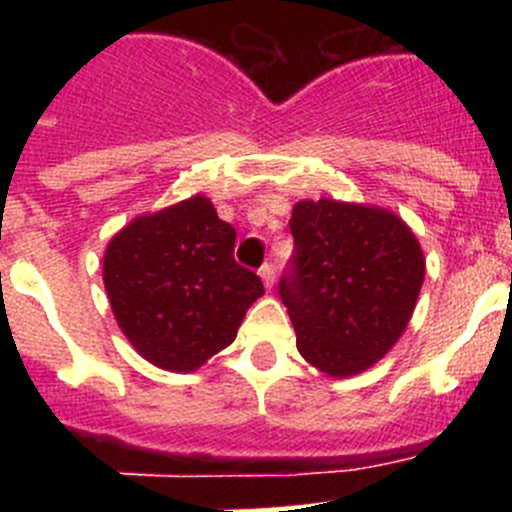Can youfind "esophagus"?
Instances as JSON below:
<instances>
[{"label":"esophagus","instance_id":"esophagus-1","mask_svg":"<svg viewBox=\"0 0 512 512\" xmlns=\"http://www.w3.org/2000/svg\"><path fill=\"white\" fill-rule=\"evenodd\" d=\"M260 277L262 282H265V287L272 289V285H275V265H272V262H265V265L260 267Z\"/></svg>","mask_w":512,"mask_h":512}]
</instances>
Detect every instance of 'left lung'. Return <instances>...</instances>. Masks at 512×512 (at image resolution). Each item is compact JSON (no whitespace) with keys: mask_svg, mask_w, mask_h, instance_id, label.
<instances>
[{"mask_svg":"<svg viewBox=\"0 0 512 512\" xmlns=\"http://www.w3.org/2000/svg\"><path fill=\"white\" fill-rule=\"evenodd\" d=\"M289 230L277 287L299 354L329 376L369 369L414 314L426 272L414 232L386 210L329 198L294 205Z\"/></svg>","mask_w":512,"mask_h":512,"instance_id":"obj_1","label":"left lung"}]
</instances>
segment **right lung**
<instances>
[{
    "label": "right lung",
    "mask_w": 512,
    "mask_h": 512,
    "mask_svg": "<svg viewBox=\"0 0 512 512\" xmlns=\"http://www.w3.org/2000/svg\"><path fill=\"white\" fill-rule=\"evenodd\" d=\"M235 227L203 195L123 227L103 257V285L128 342L170 371H193L235 339L265 294L235 262Z\"/></svg>",
    "instance_id": "add662e5"
}]
</instances>
